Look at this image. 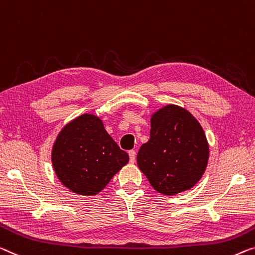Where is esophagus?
Instances as JSON below:
<instances>
[{
  "label": "esophagus",
  "instance_id": "esophagus-1",
  "mask_svg": "<svg viewBox=\"0 0 255 255\" xmlns=\"http://www.w3.org/2000/svg\"><path fill=\"white\" fill-rule=\"evenodd\" d=\"M129 153V160L130 162H135V159H136V152L134 150H130L128 152Z\"/></svg>",
  "mask_w": 255,
  "mask_h": 255
}]
</instances>
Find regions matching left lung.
<instances>
[{
  "label": "left lung",
  "instance_id": "left-lung-1",
  "mask_svg": "<svg viewBox=\"0 0 255 255\" xmlns=\"http://www.w3.org/2000/svg\"><path fill=\"white\" fill-rule=\"evenodd\" d=\"M210 146L203 127L188 110L168 104L151 116L150 139L137 153V165L159 193L174 196L199 182Z\"/></svg>",
  "mask_w": 255,
  "mask_h": 255
}]
</instances>
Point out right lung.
Listing matches in <instances>:
<instances>
[{"instance_id":"right-lung-1","label":"right lung","mask_w":255,"mask_h":255,"mask_svg":"<svg viewBox=\"0 0 255 255\" xmlns=\"http://www.w3.org/2000/svg\"><path fill=\"white\" fill-rule=\"evenodd\" d=\"M51 161L64 187L77 195L94 196L128 164L129 155L108 134L101 118L85 113L57 135Z\"/></svg>"}]
</instances>
